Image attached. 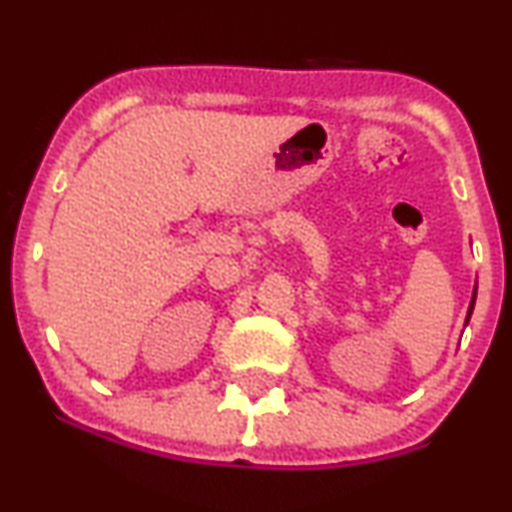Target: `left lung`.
Returning a JSON list of instances; mask_svg holds the SVG:
<instances>
[{
  "label": "left lung",
  "mask_w": 512,
  "mask_h": 512,
  "mask_svg": "<svg viewBox=\"0 0 512 512\" xmlns=\"http://www.w3.org/2000/svg\"><path fill=\"white\" fill-rule=\"evenodd\" d=\"M474 298H477V288H474V293H472V303H470V310H467V319H465V326H467V322H470V317H472V310H474Z\"/></svg>",
  "instance_id": "left-lung-1"
}]
</instances>
